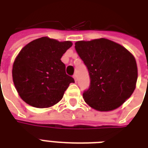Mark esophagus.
<instances>
[{
	"label": "esophagus",
	"mask_w": 148,
	"mask_h": 148,
	"mask_svg": "<svg viewBox=\"0 0 148 148\" xmlns=\"http://www.w3.org/2000/svg\"><path fill=\"white\" fill-rule=\"evenodd\" d=\"M73 77H74V81H75V82H77V75L76 74H74V76H73Z\"/></svg>",
	"instance_id": "esophagus-1"
}]
</instances>
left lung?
<instances>
[{
	"instance_id": "obj_1",
	"label": "left lung",
	"mask_w": 148,
	"mask_h": 148,
	"mask_svg": "<svg viewBox=\"0 0 148 148\" xmlns=\"http://www.w3.org/2000/svg\"><path fill=\"white\" fill-rule=\"evenodd\" d=\"M75 50L90 75V86L83 97L99 111L114 110L133 94L138 79L135 58L112 40L100 38L77 41Z\"/></svg>"
}]
</instances>
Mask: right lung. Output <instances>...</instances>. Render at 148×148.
<instances>
[{
  "instance_id": "1",
  "label": "right lung",
  "mask_w": 148,
  "mask_h": 148,
  "mask_svg": "<svg viewBox=\"0 0 148 148\" xmlns=\"http://www.w3.org/2000/svg\"><path fill=\"white\" fill-rule=\"evenodd\" d=\"M71 46V41L43 37L22 48L13 64L12 77L23 101L34 108H45L62 99L70 84L74 82L60 60Z\"/></svg>"
}]
</instances>
